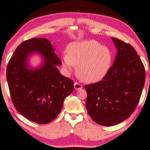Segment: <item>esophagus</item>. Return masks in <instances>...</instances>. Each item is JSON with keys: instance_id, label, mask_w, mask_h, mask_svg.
Listing matches in <instances>:
<instances>
[{"instance_id": "obj_1", "label": "esophagus", "mask_w": 150, "mask_h": 150, "mask_svg": "<svg viewBox=\"0 0 150 150\" xmlns=\"http://www.w3.org/2000/svg\"><path fill=\"white\" fill-rule=\"evenodd\" d=\"M74 88H75V89H80L82 88V85L81 84L78 83V82H75L74 83Z\"/></svg>"}]
</instances>
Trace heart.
I'll use <instances>...</instances> for the list:
<instances>
[{"label":"heart","mask_w":150,"mask_h":150,"mask_svg":"<svg viewBox=\"0 0 150 150\" xmlns=\"http://www.w3.org/2000/svg\"><path fill=\"white\" fill-rule=\"evenodd\" d=\"M113 56L108 48L97 41L75 42L68 46V53L63 56V66L71 70L77 66V74L86 82L102 80L111 66Z\"/></svg>","instance_id":"b5f03b06"}]
</instances>
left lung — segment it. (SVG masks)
<instances>
[{"label": "left lung", "mask_w": 150, "mask_h": 150, "mask_svg": "<svg viewBox=\"0 0 150 150\" xmlns=\"http://www.w3.org/2000/svg\"><path fill=\"white\" fill-rule=\"evenodd\" d=\"M118 52L102 80L86 85V108L101 125L111 126L127 119L140 101L145 69L140 56L128 43L112 38Z\"/></svg>", "instance_id": "8db88e82"}]
</instances>
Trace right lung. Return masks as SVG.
<instances>
[{
  "mask_svg": "<svg viewBox=\"0 0 150 150\" xmlns=\"http://www.w3.org/2000/svg\"><path fill=\"white\" fill-rule=\"evenodd\" d=\"M33 52L44 57L37 70L27 68L26 60ZM61 61L50 41L32 38L19 45L8 63L6 77L13 105L31 121L46 124L61 112L64 99L73 92L74 82L63 76L56 68Z\"/></svg>",
  "mask_w": 150,
  "mask_h": 150,
  "instance_id": "1",
  "label": "right lung"
}]
</instances>
